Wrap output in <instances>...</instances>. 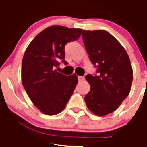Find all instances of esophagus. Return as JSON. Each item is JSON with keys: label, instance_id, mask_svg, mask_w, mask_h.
<instances>
[{"label": "esophagus", "instance_id": "obj_1", "mask_svg": "<svg viewBox=\"0 0 147 147\" xmlns=\"http://www.w3.org/2000/svg\"><path fill=\"white\" fill-rule=\"evenodd\" d=\"M78 80H79V81L80 82V81H83L84 80V78L82 76H78Z\"/></svg>", "mask_w": 147, "mask_h": 147}]
</instances>
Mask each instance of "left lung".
Segmentation results:
<instances>
[{
	"label": "left lung",
	"mask_w": 147,
	"mask_h": 147,
	"mask_svg": "<svg viewBox=\"0 0 147 147\" xmlns=\"http://www.w3.org/2000/svg\"><path fill=\"white\" fill-rule=\"evenodd\" d=\"M82 39L97 75H87L90 90L84 97L87 108L100 117L116 110L129 95L133 79L129 57L119 41L106 30H82Z\"/></svg>",
	"instance_id": "8db88e82"
}]
</instances>
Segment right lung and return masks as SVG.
Segmentation results:
<instances>
[{
	"label": "right lung",
	"instance_id": "obj_1",
	"mask_svg": "<svg viewBox=\"0 0 147 147\" xmlns=\"http://www.w3.org/2000/svg\"><path fill=\"white\" fill-rule=\"evenodd\" d=\"M82 29L52 26L41 31L26 48L22 60L21 80L33 105L46 115L61 112L78 82L75 74L57 72L65 60V45L80 37Z\"/></svg>",
	"mask_w": 147,
	"mask_h": 147
}]
</instances>
